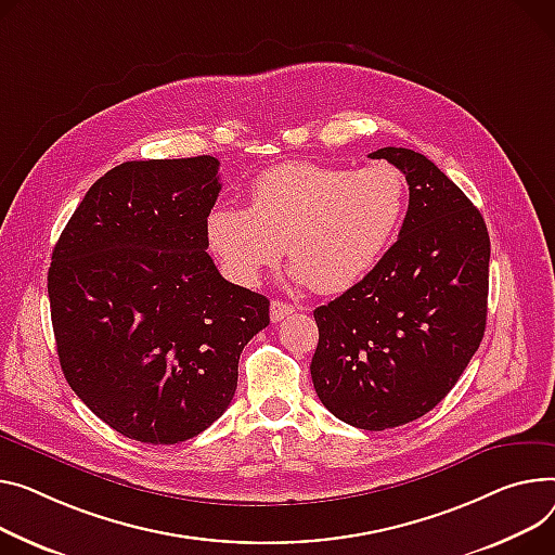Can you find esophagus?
Masks as SVG:
<instances>
[{"label":"esophagus","mask_w":555,"mask_h":555,"mask_svg":"<svg viewBox=\"0 0 555 555\" xmlns=\"http://www.w3.org/2000/svg\"><path fill=\"white\" fill-rule=\"evenodd\" d=\"M292 312H294V306H289V304H285V301L274 299V301L270 304V319H272V323L283 321V319L289 317Z\"/></svg>","instance_id":"34e87169"}]
</instances>
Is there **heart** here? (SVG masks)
I'll list each match as a JSON object with an SVG mask.
<instances>
[{"label":"heart","instance_id":"heart-1","mask_svg":"<svg viewBox=\"0 0 555 555\" xmlns=\"http://www.w3.org/2000/svg\"><path fill=\"white\" fill-rule=\"evenodd\" d=\"M409 205L405 176L388 163L344 169L283 163L256 176L249 207L218 205L207 243L225 274L256 285L287 245L299 281L339 294L371 274L397 238Z\"/></svg>","mask_w":555,"mask_h":555}]
</instances>
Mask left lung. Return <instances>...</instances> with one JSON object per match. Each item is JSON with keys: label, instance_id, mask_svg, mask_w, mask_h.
<instances>
[{"label": "left lung", "instance_id": "left-lung-1", "mask_svg": "<svg viewBox=\"0 0 555 555\" xmlns=\"http://www.w3.org/2000/svg\"><path fill=\"white\" fill-rule=\"evenodd\" d=\"M409 182V211L379 266L314 310V390L341 422L384 430L449 395L487 327L491 241L482 214L426 156L371 154Z\"/></svg>", "mask_w": 555, "mask_h": 555}]
</instances>
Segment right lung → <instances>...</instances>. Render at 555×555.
I'll return each mask as SVG.
<instances>
[{
  "mask_svg": "<svg viewBox=\"0 0 555 555\" xmlns=\"http://www.w3.org/2000/svg\"><path fill=\"white\" fill-rule=\"evenodd\" d=\"M218 160H133L73 211L49 268L62 373L114 430L178 444L236 392L238 359L270 323L263 294L220 276L205 251Z\"/></svg>",
  "mask_w": 555,
  "mask_h": 555,
  "instance_id": "right-lung-1",
  "label": "right lung"
}]
</instances>
